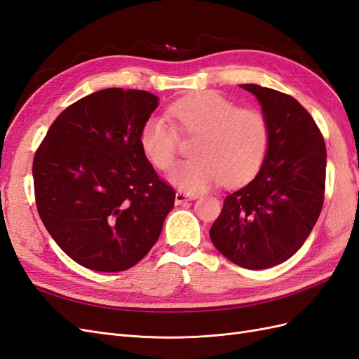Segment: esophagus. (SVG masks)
Listing matches in <instances>:
<instances>
[{
	"mask_svg": "<svg viewBox=\"0 0 359 359\" xmlns=\"http://www.w3.org/2000/svg\"><path fill=\"white\" fill-rule=\"evenodd\" d=\"M196 198H198L196 194H190V193H184V191H177V194H175V203L180 205V203H184V202H187V201L196 199Z\"/></svg>",
	"mask_w": 359,
	"mask_h": 359,
	"instance_id": "obj_1",
	"label": "esophagus"
}]
</instances>
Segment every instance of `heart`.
Instances as JSON below:
<instances>
[{"label":"heart","mask_w":359,"mask_h":359,"mask_svg":"<svg viewBox=\"0 0 359 359\" xmlns=\"http://www.w3.org/2000/svg\"><path fill=\"white\" fill-rule=\"evenodd\" d=\"M168 115L151 116L139 133L145 157L157 169H169L177 157L178 132L199 136L193 145L196 158L178 163L169 181L187 191H201L214 184H240L262 165L269 144V126L256 109L238 107L215 91H201L172 103Z\"/></svg>","instance_id":"b5f03b06"}]
</instances>
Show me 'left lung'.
Instances as JSON below:
<instances>
[{"mask_svg": "<svg viewBox=\"0 0 359 359\" xmlns=\"http://www.w3.org/2000/svg\"><path fill=\"white\" fill-rule=\"evenodd\" d=\"M240 86L262 106L269 144L257 175L226 196L210 236L231 262L265 269L295 255L316 224L327 148L314 119L293 97L255 83Z\"/></svg>", "mask_w": 359, "mask_h": 359, "instance_id": "left-lung-1", "label": "left lung"}]
</instances>
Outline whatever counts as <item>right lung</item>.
Listing matches in <instances>:
<instances>
[{"instance_id": "obj_1", "label": "right lung", "mask_w": 359, "mask_h": 359, "mask_svg": "<svg viewBox=\"0 0 359 359\" xmlns=\"http://www.w3.org/2000/svg\"><path fill=\"white\" fill-rule=\"evenodd\" d=\"M158 97L106 88L62 111L32 163L40 219L74 262L100 273L135 266L158 240L175 191L139 144Z\"/></svg>"}]
</instances>
